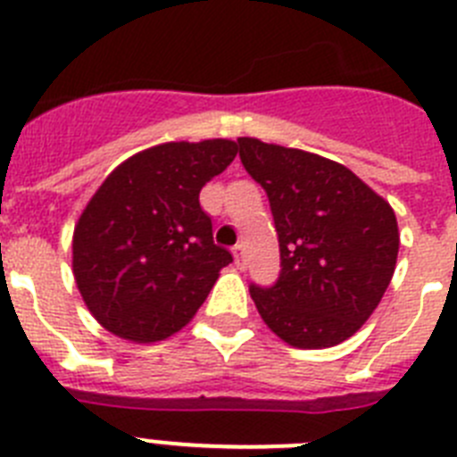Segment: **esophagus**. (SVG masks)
Listing matches in <instances>:
<instances>
[{
  "instance_id": "34e87169",
  "label": "esophagus",
  "mask_w": 457,
  "mask_h": 457,
  "mask_svg": "<svg viewBox=\"0 0 457 457\" xmlns=\"http://www.w3.org/2000/svg\"><path fill=\"white\" fill-rule=\"evenodd\" d=\"M233 258H236L237 270L247 268V261H245V247H242V245H236V247H233Z\"/></svg>"
}]
</instances>
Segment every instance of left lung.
<instances>
[{
	"mask_svg": "<svg viewBox=\"0 0 457 457\" xmlns=\"http://www.w3.org/2000/svg\"><path fill=\"white\" fill-rule=\"evenodd\" d=\"M237 148L268 194L281 256L272 286H249L253 304L295 348H332L369 320L394 277V210L327 157L249 137Z\"/></svg>",
	"mask_w": 457,
	"mask_h": 457,
	"instance_id": "8db88e82",
	"label": "left lung"
}]
</instances>
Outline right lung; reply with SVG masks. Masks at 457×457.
Segmentation results:
<instances>
[{
    "label": "right lung",
    "instance_id": "1",
    "mask_svg": "<svg viewBox=\"0 0 457 457\" xmlns=\"http://www.w3.org/2000/svg\"><path fill=\"white\" fill-rule=\"evenodd\" d=\"M236 141H171L125 160L93 194L72 236V272L93 318L128 341L183 329L233 263L212 240L199 192Z\"/></svg>",
    "mask_w": 457,
    "mask_h": 457
}]
</instances>
